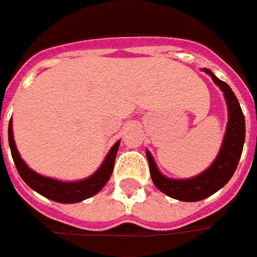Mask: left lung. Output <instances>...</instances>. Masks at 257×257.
Returning <instances> with one entry per match:
<instances>
[{"label": "left lung", "mask_w": 257, "mask_h": 257, "mask_svg": "<svg viewBox=\"0 0 257 257\" xmlns=\"http://www.w3.org/2000/svg\"><path fill=\"white\" fill-rule=\"evenodd\" d=\"M204 72L208 73L213 77L214 83L220 86V89L224 92L226 102L229 106V123H227L221 150L218 152L216 161L211 164V167L207 171L197 175L194 178L173 180V178H167L158 171L151 154L147 151L151 178L155 187L164 194L170 195L175 200H181V201H200L203 198H207L208 195L214 194L221 187L227 184L237 168L241 151H243V144H244V135H246L244 115L241 112L237 97L230 89L229 84L217 79L211 73V70L204 69Z\"/></svg>", "instance_id": "left-lung-1"}]
</instances>
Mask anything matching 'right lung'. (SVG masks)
<instances>
[{
  "mask_svg": "<svg viewBox=\"0 0 257 257\" xmlns=\"http://www.w3.org/2000/svg\"><path fill=\"white\" fill-rule=\"evenodd\" d=\"M8 144H10L11 155H13L16 167H17L18 174L24 180V183L30 188H33L34 191H37L39 194L44 195V197L50 198L53 201H57V203H77V201H82L84 198H89V197L95 195L96 193H99L112 175L117 148H119V141H117L116 144L112 147V150L109 151L106 160L100 165V168L92 177L82 180V181H76V183H63V181L43 177L40 174L34 173L31 168H28L26 162L21 160L17 148H16L11 122L8 126Z\"/></svg>",
  "mask_w": 257,
  "mask_h": 257,
  "instance_id": "right-lung-1",
  "label": "right lung"
}]
</instances>
